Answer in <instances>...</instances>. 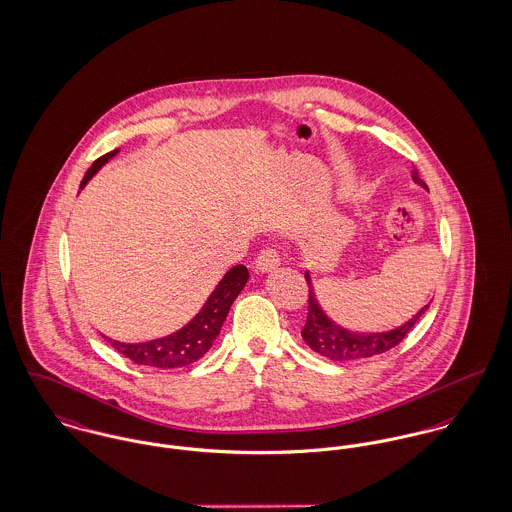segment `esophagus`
Segmentation results:
<instances>
[{"mask_svg":"<svg viewBox=\"0 0 512 512\" xmlns=\"http://www.w3.org/2000/svg\"><path fill=\"white\" fill-rule=\"evenodd\" d=\"M280 265V257L276 253V249L273 247H263L255 259V269L259 273H269V271H275L276 267Z\"/></svg>","mask_w":512,"mask_h":512,"instance_id":"1","label":"esophagus"}]
</instances>
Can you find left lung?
<instances>
[{
	"label": "left lung",
	"instance_id": "8db88e82",
	"mask_svg": "<svg viewBox=\"0 0 512 512\" xmlns=\"http://www.w3.org/2000/svg\"><path fill=\"white\" fill-rule=\"evenodd\" d=\"M413 181L427 189V185L419 177L417 169L413 171ZM306 282L310 288V298H308V319L302 329V337L310 345L312 351L329 358V360H335V362L360 360V358H368V356L386 353V351L394 349L395 345H399L407 337V333L421 319V315L429 310V306L421 308L419 314L413 315L407 323H403L401 327H397L394 331H388V333H354V331H347V329L339 327L337 323H333L327 315L323 314V310L319 308V304L315 300L312 278L308 273H306Z\"/></svg>",
	"mask_w": 512,
	"mask_h": 512
}]
</instances>
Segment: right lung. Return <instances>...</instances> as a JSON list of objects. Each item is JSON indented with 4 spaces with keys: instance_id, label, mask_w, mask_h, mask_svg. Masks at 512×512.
<instances>
[{
    "instance_id": "1",
    "label": "right lung",
    "mask_w": 512,
    "mask_h": 512,
    "mask_svg": "<svg viewBox=\"0 0 512 512\" xmlns=\"http://www.w3.org/2000/svg\"><path fill=\"white\" fill-rule=\"evenodd\" d=\"M118 150H113L105 156L93 161V165L87 169L81 187L109 161L113 156H117ZM249 278V271L243 265H236L234 269H230L224 278L218 282L216 290L210 294V298L206 300V304L202 306V310L198 312L183 329H179L177 333H171L167 337L154 339L148 343H120L113 341L109 337H105L111 347L124 354L126 358H130L136 364H144V366H154V368H181L187 364L197 362L198 358H202L208 353V349L212 347L214 339L218 337L228 312L237 298V294L243 290L245 282Z\"/></svg>"
}]
</instances>
